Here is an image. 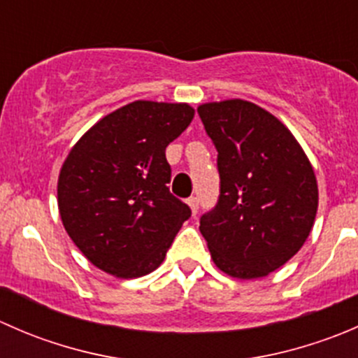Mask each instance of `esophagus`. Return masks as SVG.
Returning <instances> with one entry per match:
<instances>
[{
	"label": "esophagus",
	"mask_w": 358,
	"mask_h": 358,
	"mask_svg": "<svg viewBox=\"0 0 358 358\" xmlns=\"http://www.w3.org/2000/svg\"><path fill=\"white\" fill-rule=\"evenodd\" d=\"M187 204L190 206L192 215H197V209H199V199H197V197H189V199H187Z\"/></svg>",
	"instance_id": "1"
}]
</instances>
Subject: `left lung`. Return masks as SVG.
<instances>
[{
  "label": "left lung",
  "mask_w": 358,
  "mask_h": 358,
  "mask_svg": "<svg viewBox=\"0 0 358 358\" xmlns=\"http://www.w3.org/2000/svg\"><path fill=\"white\" fill-rule=\"evenodd\" d=\"M218 150L220 197L201 216L215 265L262 279L287 263L312 232L319 187L305 150L268 110L232 99L197 107Z\"/></svg>",
  "instance_id": "obj_1"
}]
</instances>
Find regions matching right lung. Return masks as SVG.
I'll return each instance as SVG.
<instances>
[{
    "label": "right lung",
    "mask_w": 358,
    "mask_h": 358,
    "mask_svg": "<svg viewBox=\"0 0 358 358\" xmlns=\"http://www.w3.org/2000/svg\"><path fill=\"white\" fill-rule=\"evenodd\" d=\"M189 103L136 100L103 115L64 161L57 201L64 229L106 273L135 279L154 272L189 220L169 194L166 147L192 122Z\"/></svg>",
    "instance_id": "right-lung-1"
}]
</instances>
